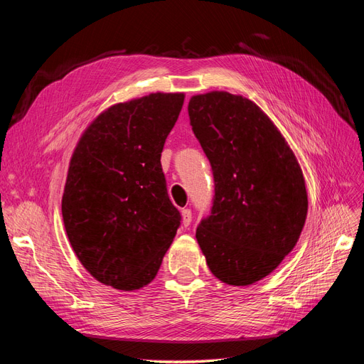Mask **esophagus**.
Wrapping results in <instances>:
<instances>
[{
    "instance_id": "1",
    "label": "esophagus",
    "mask_w": 364,
    "mask_h": 364,
    "mask_svg": "<svg viewBox=\"0 0 364 364\" xmlns=\"http://www.w3.org/2000/svg\"><path fill=\"white\" fill-rule=\"evenodd\" d=\"M181 213H182V225H183L185 228L190 226L191 222H193V213H191V209L183 208Z\"/></svg>"
}]
</instances>
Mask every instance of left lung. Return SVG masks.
<instances>
[{
    "mask_svg": "<svg viewBox=\"0 0 364 364\" xmlns=\"http://www.w3.org/2000/svg\"><path fill=\"white\" fill-rule=\"evenodd\" d=\"M188 115L214 176L211 213L197 226V243L215 278L253 284L279 266L302 232L308 199L301 167L249 98L194 95Z\"/></svg>",
    "mask_w": 364,
    "mask_h": 364,
    "instance_id": "8db88e82",
    "label": "left lung"
}]
</instances>
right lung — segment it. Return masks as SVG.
<instances>
[{"label": "right lung", "instance_id": "right-lung-1", "mask_svg": "<svg viewBox=\"0 0 364 364\" xmlns=\"http://www.w3.org/2000/svg\"><path fill=\"white\" fill-rule=\"evenodd\" d=\"M183 98L156 92L109 107L74 150L62 197L65 229L83 267L114 289L151 282L181 226L161 153Z\"/></svg>", "mask_w": 364, "mask_h": 364}]
</instances>
